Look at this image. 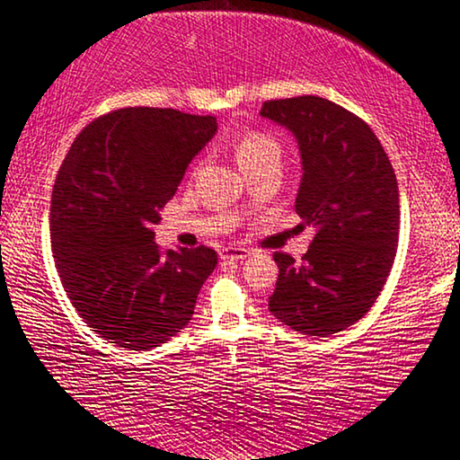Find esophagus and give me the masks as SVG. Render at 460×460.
Returning <instances> with one entry per match:
<instances>
[{
  "mask_svg": "<svg viewBox=\"0 0 460 460\" xmlns=\"http://www.w3.org/2000/svg\"><path fill=\"white\" fill-rule=\"evenodd\" d=\"M245 258H249V249H245V247H225V249H221V260L241 261Z\"/></svg>",
  "mask_w": 460,
  "mask_h": 460,
  "instance_id": "esophagus-1",
  "label": "esophagus"
}]
</instances>
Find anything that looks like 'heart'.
I'll return each instance as SVG.
<instances>
[{
  "label": "heart",
  "instance_id": "1",
  "mask_svg": "<svg viewBox=\"0 0 460 460\" xmlns=\"http://www.w3.org/2000/svg\"><path fill=\"white\" fill-rule=\"evenodd\" d=\"M233 150H235V158L241 170L260 164V162L268 158H279L282 155V147L266 131H249V134L237 139Z\"/></svg>",
  "mask_w": 460,
  "mask_h": 460
}]
</instances>
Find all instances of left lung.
I'll return each instance as SVG.
<instances>
[{
    "label": "left lung",
    "mask_w": 460,
    "mask_h": 460,
    "mask_svg": "<svg viewBox=\"0 0 460 460\" xmlns=\"http://www.w3.org/2000/svg\"><path fill=\"white\" fill-rule=\"evenodd\" d=\"M261 118L292 131L302 160L296 213L316 235L302 263L274 253L270 313L308 337H331L369 313L395 260L400 190L363 119L329 99L266 101Z\"/></svg>",
    "instance_id": "8db88e82"
}]
</instances>
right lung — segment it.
Listing matches in <instances>:
<instances>
[{"label":"right lung","mask_w":460,"mask_h":460,"mask_svg":"<svg viewBox=\"0 0 460 460\" xmlns=\"http://www.w3.org/2000/svg\"><path fill=\"white\" fill-rule=\"evenodd\" d=\"M215 134L213 115L126 107L89 123L62 162L50 200L54 261L76 313L118 347L147 351L176 337L213 274L215 249L162 252L154 225Z\"/></svg>","instance_id":"1"}]
</instances>
